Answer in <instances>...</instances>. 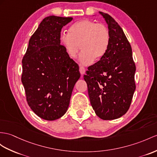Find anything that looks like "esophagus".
Wrapping results in <instances>:
<instances>
[{"label": "esophagus", "mask_w": 157, "mask_h": 157, "mask_svg": "<svg viewBox=\"0 0 157 157\" xmlns=\"http://www.w3.org/2000/svg\"><path fill=\"white\" fill-rule=\"evenodd\" d=\"M79 71L81 72V75H84L85 73V71H86L85 68L82 66H79Z\"/></svg>", "instance_id": "34e87169"}]
</instances>
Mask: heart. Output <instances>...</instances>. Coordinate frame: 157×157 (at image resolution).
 I'll return each instance as SVG.
<instances>
[{
    "label": "heart",
    "instance_id": "obj_1",
    "mask_svg": "<svg viewBox=\"0 0 157 157\" xmlns=\"http://www.w3.org/2000/svg\"><path fill=\"white\" fill-rule=\"evenodd\" d=\"M60 43L71 58H75L80 48L79 60L89 64L104 56L110 43V33L106 26L85 19L76 22L68 29V33L61 34Z\"/></svg>",
    "mask_w": 157,
    "mask_h": 157
}]
</instances>
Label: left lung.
Returning <instances> with one entry per match:
<instances>
[{
    "label": "left lung",
    "mask_w": 157,
    "mask_h": 157,
    "mask_svg": "<svg viewBox=\"0 0 157 157\" xmlns=\"http://www.w3.org/2000/svg\"><path fill=\"white\" fill-rule=\"evenodd\" d=\"M99 13L108 25L110 43L106 55L88 67L84 79L95 113L103 120H113L124 115L131 106L136 66L123 29L109 14Z\"/></svg>",
    "instance_id": "left-lung-1"
}]
</instances>
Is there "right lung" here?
Masks as SVG:
<instances>
[{
  "instance_id": "1",
  "label": "right lung",
  "mask_w": 157,
  "mask_h": 157,
  "mask_svg": "<svg viewBox=\"0 0 157 157\" xmlns=\"http://www.w3.org/2000/svg\"><path fill=\"white\" fill-rule=\"evenodd\" d=\"M72 17L44 18L30 37L22 60L21 81L26 99L39 117L54 121L68 108L72 89L81 76L77 64L60 44V31Z\"/></svg>"
}]
</instances>
